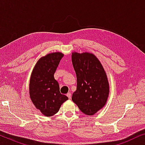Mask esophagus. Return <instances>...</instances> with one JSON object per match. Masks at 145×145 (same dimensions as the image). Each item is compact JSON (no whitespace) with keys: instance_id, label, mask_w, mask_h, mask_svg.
Listing matches in <instances>:
<instances>
[{"instance_id":"esophagus-1","label":"esophagus","mask_w":145,"mask_h":145,"mask_svg":"<svg viewBox=\"0 0 145 145\" xmlns=\"http://www.w3.org/2000/svg\"><path fill=\"white\" fill-rule=\"evenodd\" d=\"M67 96H68V98H69V99H71V92H69V93H67Z\"/></svg>"}]
</instances>
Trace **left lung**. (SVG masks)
Wrapping results in <instances>:
<instances>
[{
	"mask_svg": "<svg viewBox=\"0 0 145 145\" xmlns=\"http://www.w3.org/2000/svg\"><path fill=\"white\" fill-rule=\"evenodd\" d=\"M71 57L77 79L72 100L85 115L93 116L108 100L110 84L106 72L93 53L72 52Z\"/></svg>",
	"mask_w": 145,
	"mask_h": 145,
	"instance_id": "left-lung-1",
	"label": "left lung"
}]
</instances>
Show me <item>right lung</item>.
<instances>
[{"label": "right lung", "instance_id": "1", "mask_svg": "<svg viewBox=\"0 0 145 145\" xmlns=\"http://www.w3.org/2000/svg\"><path fill=\"white\" fill-rule=\"evenodd\" d=\"M64 54L49 53L37 61L31 72L29 84L31 100L37 110L46 117L57 114L68 97L61 94L54 78L55 71Z\"/></svg>", "mask_w": 145, "mask_h": 145}]
</instances>
